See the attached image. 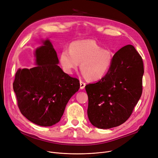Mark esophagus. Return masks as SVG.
<instances>
[{
  "mask_svg": "<svg viewBox=\"0 0 158 158\" xmlns=\"http://www.w3.org/2000/svg\"><path fill=\"white\" fill-rule=\"evenodd\" d=\"M85 86H86V83H85V82H83L82 81H80V88H81V89H84L85 87Z\"/></svg>",
  "mask_w": 158,
  "mask_h": 158,
  "instance_id": "34e87169",
  "label": "esophagus"
}]
</instances>
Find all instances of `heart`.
Instances as JSON below:
<instances>
[{
    "mask_svg": "<svg viewBox=\"0 0 158 158\" xmlns=\"http://www.w3.org/2000/svg\"><path fill=\"white\" fill-rule=\"evenodd\" d=\"M114 57L110 48H103L93 40L73 41L69 51L64 49L60 55V63L63 71L70 74L81 62V69L87 79L98 81L109 72Z\"/></svg>",
    "mask_w": 158,
    "mask_h": 158,
    "instance_id": "heart-1",
    "label": "heart"
}]
</instances>
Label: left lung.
<instances>
[{
    "mask_svg": "<svg viewBox=\"0 0 158 158\" xmlns=\"http://www.w3.org/2000/svg\"><path fill=\"white\" fill-rule=\"evenodd\" d=\"M142 57L127 45L114 54L109 72L97 82L86 85L88 117L100 129L117 127L131 115L142 94Z\"/></svg>",
    "mask_w": 158,
    "mask_h": 158,
    "instance_id": "obj_1",
    "label": "left lung"
}]
</instances>
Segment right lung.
Here are the masks:
<instances>
[{
    "mask_svg": "<svg viewBox=\"0 0 158 158\" xmlns=\"http://www.w3.org/2000/svg\"><path fill=\"white\" fill-rule=\"evenodd\" d=\"M38 66L19 69L13 86L21 113L40 126H51L61 120L66 104L79 90L78 79L63 72L49 40L36 50Z\"/></svg>",
    "mask_w": 158,
    "mask_h": 158,
    "instance_id": "add662e5",
    "label": "right lung"
}]
</instances>
